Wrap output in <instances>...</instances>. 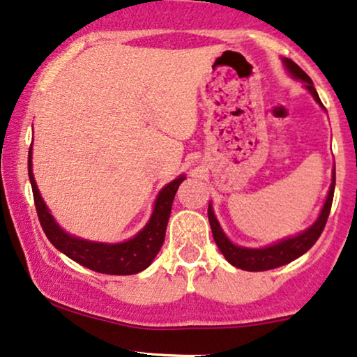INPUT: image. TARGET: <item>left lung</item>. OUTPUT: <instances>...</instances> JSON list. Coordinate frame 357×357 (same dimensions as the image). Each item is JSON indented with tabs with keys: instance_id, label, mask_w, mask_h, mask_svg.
Here are the masks:
<instances>
[{
	"instance_id": "obj_1",
	"label": "left lung",
	"mask_w": 357,
	"mask_h": 357,
	"mask_svg": "<svg viewBox=\"0 0 357 357\" xmlns=\"http://www.w3.org/2000/svg\"><path fill=\"white\" fill-rule=\"evenodd\" d=\"M284 64L286 68H288V71L291 73L294 77L301 79V81L306 82V89L313 94L316 102L321 104L319 96L313 87V81H311V77L303 71L300 66L293 63L291 59H284ZM334 185H336V170H333V183H331V188H329L326 204H324L323 210H321L319 218L316 220L313 227L307 228V230L303 231L301 235L283 240L273 246H266V248H241V246L233 245L231 241L225 236V233L222 231V228H220L217 218H215L213 215L212 206L208 205V220H210V227H212L215 243H217L220 252L223 253V257L228 259V263H231V265L236 268H241V270L266 271V270H273V268L283 266L286 263L293 261V259H296L298 257H301V255H305L307 250L316 243V240L321 236L324 227H326L329 212H331Z\"/></svg>"
}]
</instances>
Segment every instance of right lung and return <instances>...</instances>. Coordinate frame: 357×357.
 <instances>
[{
    "mask_svg": "<svg viewBox=\"0 0 357 357\" xmlns=\"http://www.w3.org/2000/svg\"><path fill=\"white\" fill-rule=\"evenodd\" d=\"M28 174L33 187L34 205L39 223H41L47 240L56 246L59 252H63L66 257H69L79 265L89 268L92 271L104 273V275H135L142 271L152 263L155 255L160 250L165 238L167 222H169L172 202H174L175 193L178 190V185L183 182L182 177L175 178L169 185L162 188L155 200V208H153L152 218L145 225L142 231H139L134 238L124 243L117 245H105L94 243V241L79 240L76 236L68 235L57 227L54 218L51 217L50 210L46 208L44 202L39 195V190L34 182L33 170H31V149L28 155Z\"/></svg>",
    "mask_w": 357,
    "mask_h": 357,
    "instance_id": "obj_1",
    "label": "right lung"
}]
</instances>
